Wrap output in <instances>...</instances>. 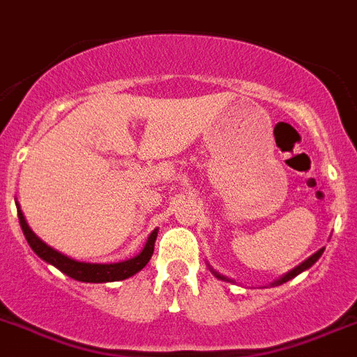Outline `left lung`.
I'll use <instances>...</instances> for the list:
<instances>
[{"instance_id": "left-lung-1", "label": "left lung", "mask_w": 357, "mask_h": 357, "mask_svg": "<svg viewBox=\"0 0 357 357\" xmlns=\"http://www.w3.org/2000/svg\"><path fill=\"white\" fill-rule=\"evenodd\" d=\"M324 251H325V249H319L318 252H314V255H312V257H310V258H307V260L303 261V264H300V266H298V267H294V269H292V271H289V273L285 274V276H282V278H280L278 282H274L273 285H282V283L289 282V280H292V278H294V276H298V274H300V273H303V271H307V269H309V267L314 266L316 261H318V258L321 257V255H324ZM211 273L215 274L216 278H220V280H225V282H229V278H225V276L218 274L215 269H211Z\"/></svg>"}]
</instances>
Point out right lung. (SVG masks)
I'll list each match as a JSON object with an SVG mask.
<instances>
[{"instance_id":"obj_1","label":"right lung","mask_w":357,"mask_h":357,"mask_svg":"<svg viewBox=\"0 0 357 357\" xmlns=\"http://www.w3.org/2000/svg\"><path fill=\"white\" fill-rule=\"evenodd\" d=\"M17 206V216H20V224L23 234H25L26 242L32 248V251L38 255L41 260H45L50 266L57 267L61 273H65L70 278L77 280V282H86V283H105V282H119V280H126L133 274H137L141 269H144L146 264L149 261L151 255L155 249V240H157V231L148 236L144 249H142L135 258L130 260L117 261V264H86V261H77L74 258H68L65 255H61L59 251L52 249L50 245L43 242L39 236H36L32 229L26 224L25 216L21 213L20 204Z\"/></svg>"}]
</instances>
